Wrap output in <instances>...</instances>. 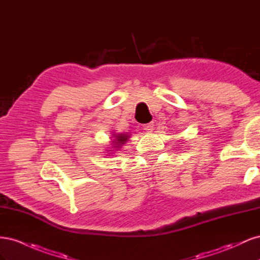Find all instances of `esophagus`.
<instances>
[{"instance_id": "34e87169", "label": "esophagus", "mask_w": 260, "mask_h": 260, "mask_svg": "<svg viewBox=\"0 0 260 260\" xmlns=\"http://www.w3.org/2000/svg\"><path fill=\"white\" fill-rule=\"evenodd\" d=\"M153 128H154V122H149V123L143 124V129L145 131H152Z\"/></svg>"}]
</instances>
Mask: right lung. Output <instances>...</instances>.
Returning a JSON list of instances; mask_svg holds the SVG:
<instances>
[{
    "instance_id": "add662e5",
    "label": "right lung",
    "mask_w": 260,
    "mask_h": 260,
    "mask_svg": "<svg viewBox=\"0 0 260 260\" xmlns=\"http://www.w3.org/2000/svg\"><path fill=\"white\" fill-rule=\"evenodd\" d=\"M116 137V140H114L115 142H116V144L115 145H117V146H115V147H119L120 145H122V144H124V142L125 141L128 140V136H125V135H115Z\"/></svg>"
}]
</instances>
